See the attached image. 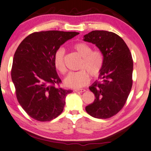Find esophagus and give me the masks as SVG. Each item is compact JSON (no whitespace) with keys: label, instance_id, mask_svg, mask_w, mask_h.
Returning a JSON list of instances; mask_svg holds the SVG:
<instances>
[{"label":"esophagus","instance_id":"esophagus-1","mask_svg":"<svg viewBox=\"0 0 151 151\" xmlns=\"http://www.w3.org/2000/svg\"><path fill=\"white\" fill-rule=\"evenodd\" d=\"M85 89H83V88H82V89H76L75 91L77 92V93H82V92H84L85 91Z\"/></svg>","mask_w":151,"mask_h":151}]
</instances>
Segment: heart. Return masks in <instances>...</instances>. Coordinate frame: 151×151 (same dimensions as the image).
I'll use <instances>...</instances> for the list:
<instances>
[{"mask_svg": "<svg viewBox=\"0 0 151 151\" xmlns=\"http://www.w3.org/2000/svg\"><path fill=\"white\" fill-rule=\"evenodd\" d=\"M73 49L82 57L78 71H71L68 73L64 80V83L67 87L80 88L86 86L92 78H98L102 71L104 63V57L102 51L93 49L91 45L84 42H76ZM65 51L63 48L58 49L53 55V65L55 69L62 74L66 72L65 65Z\"/></svg>", "mask_w": 151, "mask_h": 151, "instance_id": "b5f03b06", "label": "heart"}]
</instances>
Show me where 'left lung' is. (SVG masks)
<instances>
[{
    "label": "left lung",
    "mask_w": 151,
    "mask_h": 151,
    "mask_svg": "<svg viewBox=\"0 0 151 151\" xmlns=\"http://www.w3.org/2000/svg\"><path fill=\"white\" fill-rule=\"evenodd\" d=\"M84 38L86 42L96 45L104 57L100 80L89 87L96 99L86 106V111L96 118H110L122 110L131 92L133 69L131 53L123 39L113 32L92 31Z\"/></svg>",
    "instance_id": "left-lung-1"
}]
</instances>
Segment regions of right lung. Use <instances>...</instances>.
Listing matches in <instances>:
<instances>
[{
  "label": "right lung",
  "mask_w": 151,
  "mask_h": 151,
  "mask_svg": "<svg viewBox=\"0 0 151 151\" xmlns=\"http://www.w3.org/2000/svg\"><path fill=\"white\" fill-rule=\"evenodd\" d=\"M79 34L76 32L42 31L27 36L13 59L12 79L17 100L31 117L49 122L63 111L67 95L72 92L60 86L62 81L53 65L55 51Z\"/></svg>",
  "instance_id": "right-lung-1"
}]
</instances>
